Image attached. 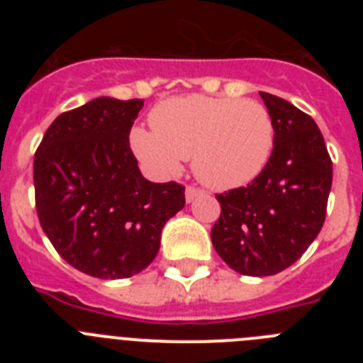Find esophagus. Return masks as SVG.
Listing matches in <instances>:
<instances>
[{
  "mask_svg": "<svg viewBox=\"0 0 363 363\" xmlns=\"http://www.w3.org/2000/svg\"><path fill=\"white\" fill-rule=\"evenodd\" d=\"M201 194H203V191H201V189H196V187L185 189V200H187V203L194 201L198 196H201Z\"/></svg>",
  "mask_w": 363,
  "mask_h": 363,
  "instance_id": "34e87169",
  "label": "esophagus"
}]
</instances>
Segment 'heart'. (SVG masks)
<instances>
[{
    "mask_svg": "<svg viewBox=\"0 0 363 363\" xmlns=\"http://www.w3.org/2000/svg\"><path fill=\"white\" fill-rule=\"evenodd\" d=\"M150 125L152 130H130L136 158L158 174L172 176L191 156L194 176L216 191L243 187L258 178L277 136L265 105L238 98L165 99L150 112Z\"/></svg>",
    "mask_w": 363,
    "mask_h": 363,
    "instance_id": "obj_1",
    "label": "heart"
}]
</instances>
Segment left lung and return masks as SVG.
Returning <instances> with one entry per match:
<instances>
[{
    "label": "left lung",
    "mask_w": 363,
    "mask_h": 363,
    "mask_svg": "<svg viewBox=\"0 0 363 363\" xmlns=\"http://www.w3.org/2000/svg\"><path fill=\"white\" fill-rule=\"evenodd\" d=\"M274 121V149L251 185L218 194L211 240L245 277H272L307 251L325 220L333 163L318 125L285 99L259 92Z\"/></svg>",
    "instance_id": "1"
}]
</instances>
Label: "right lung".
Here are the masks:
<instances>
[{
    "label": "right lung",
    "mask_w": 363,
    "mask_h": 363,
    "mask_svg": "<svg viewBox=\"0 0 363 363\" xmlns=\"http://www.w3.org/2000/svg\"><path fill=\"white\" fill-rule=\"evenodd\" d=\"M143 99L101 96L52 121L34 156L36 211L47 238L74 269L101 280L142 272L185 187L143 178L129 133Z\"/></svg>",
    "instance_id": "right-lung-1"
}]
</instances>
